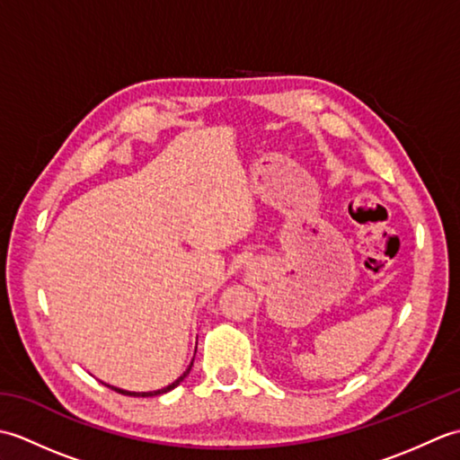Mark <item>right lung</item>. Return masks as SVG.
Instances as JSON below:
<instances>
[{
	"label": "right lung",
	"mask_w": 460,
	"mask_h": 460,
	"mask_svg": "<svg viewBox=\"0 0 460 460\" xmlns=\"http://www.w3.org/2000/svg\"><path fill=\"white\" fill-rule=\"evenodd\" d=\"M195 349H198V346H195ZM191 366H193V359H191V364L188 366V369L183 371V374L173 381V384H170V385H165V387H162V389H155V392H126V389H120V387H114V385H111V384H104L106 387H111V389H114V392H119V394H122V395H134V397H154V395H162V394H168V392H172L173 387H178L181 381L188 377V374H190V369H191Z\"/></svg>",
	"instance_id": "1"
}]
</instances>
